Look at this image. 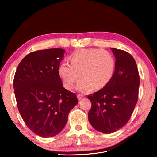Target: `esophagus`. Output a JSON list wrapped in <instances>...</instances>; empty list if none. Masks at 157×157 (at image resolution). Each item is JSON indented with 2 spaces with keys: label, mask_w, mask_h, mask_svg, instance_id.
Masks as SVG:
<instances>
[{
  "label": "esophagus",
  "mask_w": 157,
  "mask_h": 157,
  "mask_svg": "<svg viewBox=\"0 0 157 157\" xmlns=\"http://www.w3.org/2000/svg\"><path fill=\"white\" fill-rule=\"evenodd\" d=\"M84 98V95H81V94H78V100H81V99H82V98Z\"/></svg>",
  "instance_id": "34e87169"
}]
</instances>
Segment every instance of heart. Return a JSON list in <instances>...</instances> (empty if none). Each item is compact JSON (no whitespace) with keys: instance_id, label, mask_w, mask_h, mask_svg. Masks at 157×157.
Masks as SVG:
<instances>
[{"instance_id":"heart-1","label":"heart","mask_w":157,"mask_h":157,"mask_svg":"<svg viewBox=\"0 0 157 157\" xmlns=\"http://www.w3.org/2000/svg\"><path fill=\"white\" fill-rule=\"evenodd\" d=\"M115 60L113 55L105 49H80L71 56V64L62 63L59 68L63 86L71 89L74 83L81 78L76 88L88 92L92 88L101 89L113 77Z\"/></svg>"}]
</instances>
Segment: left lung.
<instances>
[{
    "mask_svg": "<svg viewBox=\"0 0 157 157\" xmlns=\"http://www.w3.org/2000/svg\"><path fill=\"white\" fill-rule=\"evenodd\" d=\"M115 70L103 88L88 95L92 102L88 120L97 130L105 134L116 132L128 121L138 99L139 75L136 62L128 52L111 48Z\"/></svg>",
    "mask_w": 157,
    "mask_h": 157,
    "instance_id": "8db88e82",
    "label": "left lung"
}]
</instances>
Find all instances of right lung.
<instances>
[{
  "label": "right lung",
  "instance_id": "add662e5",
  "mask_svg": "<svg viewBox=\"0 0 157 157\" xmlns=\"http://www.w3.org/2000/svg\"><path fill=\"white\" fill-rule=\"evenodd\" d=\"M65 50L52 48L28 54L19 63L13 81L18 109L29 128L42 137L59 134L76 95L66 90L59 73Z\"/></svg>",
  "mask_w": 157,
  "mask_h": 157
}]
</instances>
